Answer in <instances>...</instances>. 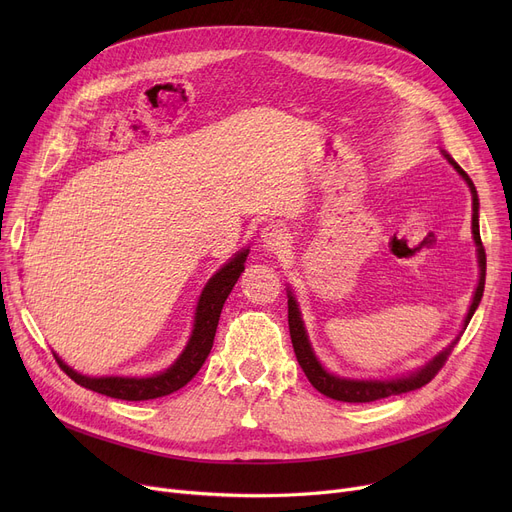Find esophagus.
Masks as SVG:
<instances>
[{
	"mask_svg": "<svg viewBox=\"0 0 512 512\" xmlns=\"http://www.w3.org/2000/svg\"><path fill=\"white\" fill-rule=\"evenodd\" d=\"M261 240L263 247L272 253H280L288 247V234L280 224H267L261 230Z\"/></svg>",
	"mask_w": 512,
	"mask_h": 512,
	"instance_id": "1",
	"label": "esophagus"
}]
</instances>
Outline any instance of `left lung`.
Listing matches in <instances>:
<instances>
[{"label": "left lung", "mask_w": 512, "mask_h": 512, "mask_svg": "<svg viewBox=\"0 0 512 512\" xmlns=\"http://www.w3.org/2000/svg\"><path fill=\"white\" fill-rule=\"evenodd\" d=\"M444 157L450 161L454 166V170L463 176V180L469 184L471 188V195H473V238H475V245H477V259H479V284L475 288L473 294V303L469 307V313L465 317V326L463 330L469 326V321L483 297V286H486V251H483L481 245V236H479V199H477V191L471 182V178L467 176V172L456 164V161L444 153ZM288 330H290V340H292V348H294V355H297L299 365L303 367L307 380L311 382V386L315 390H319L321 394H326L334 400H342V402H373V400H380V398H388L394 394H402V392H411L417 390L425 384L432 382L436 378V373L444 367L446 359L450 357L454 344L459 342V338L452 340L440 355H436L432 361L425 363L421 369H417L415 373L407 375V378H398V380H346V378H338V375L328 373L321 363L317 361L313 348L309 344L305 326H303V319H301V311L297 301H294L292 292L288 290Z\"/></svg>", "instance_id": "left-lung-1"}]
</instances>
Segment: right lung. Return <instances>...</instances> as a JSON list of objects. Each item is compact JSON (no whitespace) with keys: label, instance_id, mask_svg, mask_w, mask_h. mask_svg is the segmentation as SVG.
Wrapping results in <instances>:
<instances>
[{"label":"right lung","instance_id":"obj_1","mask_svg":"<svg viewBox=\"0 0 512 512\" xmlns=\"http://www.w3.org/2000/svg\"><path fill=\"white\" fill-rule=\"evenodd\" d=\"M247 255H249V249H242L240 253H236L205 284L201 299L197 303L195 328H193L191 340H188L186 348L176 359V363L170 365L166 371L151 375V378H87V375H80L74 369H70L60 357L56 355L53 357H56L58 365L66 371L70 380H74L83 388H89L93 392L112 396V398L151 400V398H161L180 390L195 378L211 351L222 307L228 299V294L232 292L238 276L245 272Z\"/></svg>","mask_w":512,"mask_h":512}]
</instances>
